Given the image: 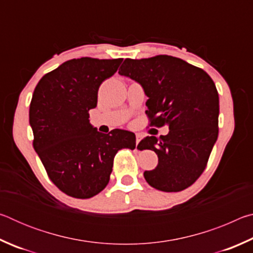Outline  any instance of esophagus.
Segmentation results:
<instances>
[{"label": "esophagus", "mask_w": 253, "mask_h": 253, "mask_svg": "<svg viewBox=\"0 0 253 253\" xmlns=\"http://www.w3.org/2000/svg\"><path fill=\"white\" fill-rule=\"evenodd\" d=\"M142 138H143V135L142 134H139V132H138V134H136V143L137 144H138L140 140H142Z\"/></svg>", "instance_id": "esophagus-1"}]
</instances>
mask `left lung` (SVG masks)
Returning a JSON list of instances; mask_svg holds the SVG:
<instances>
[{
  "label": "left lung",
  "instance_id": "left-lung-1",
  "mask_svg": "<svg viewBox=\"0 0 253 253\" xmlns=\"http://www.w3.org/2000/svg\"><path fill=\"white\" fill-rule=\"evenodd\" d=\"M118 74L142 85L151 125L169 126V134L147 136L137 148L158 156L145 170L149 185L164 192L191 186L203 173L219 134V95L207 72L172 55L125 59Z\"/></svg>",
  "mask_w": 253,
  "mask_h": 253
}]
</instances>
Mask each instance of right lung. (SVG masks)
<instances>
[{
    "label": "right lung",
    "instance_id": "obj_1",
    "mask_svg": "<svg viewBox=\"0 0 253 253\" xmlns=\"http://www.w3.org/2000/svg\"><path fill=\"white\" fill-rule=\"evenodd\" d=\"M122 61L68 60L42 77L34 89L29 111L34 151L51 181L72 198L89 199L101 192L109 182L117 152L136 147L131 131L102 134L89 122L99 85Z\"/></svg>",
    "mask_w": 253,
    "mask_h": 253
}]
</instances>
